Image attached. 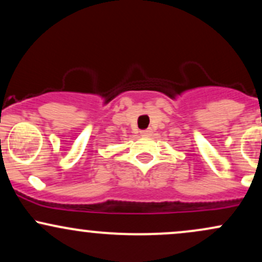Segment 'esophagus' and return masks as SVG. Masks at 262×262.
<instances>
[{"label": "esophagus", "instance_id": "34e87169", "mask_svg": "<svg viewBox=\"0 0 262 262\" xmlns=\"http://www.w3.org/2000/svg\"><path fill=\"white\" fill-rule=\"evenodd\" d=\"M140 133H141V135H144V137H149V135L152 134V130L149 128V129H145V130L140 132Z\"/></svg>", "mask_w": 262, "mask_h": 262}]
</instances>
